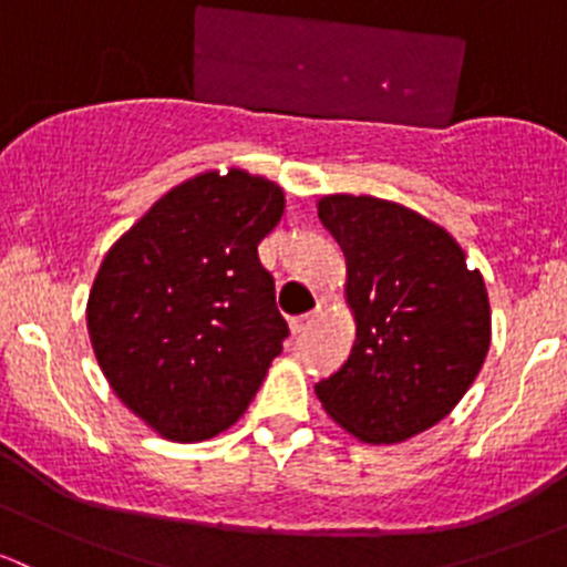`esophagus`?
Instances as JSON below:
<instances>
[{"mask_svg":"<svg viewBox=\"0 0 567 567\" xmlns=\"http://www.w3.org/2000/svg\"><path fill=\"white\" fill-rule=\"evenodd\" d=\"M320 318H323V310H320V307H316V310H312V312H307V316H301V318L293 320V331H296V334H305V331L310 329L312 323H318Z\"/></svg>","mask_w":567,"mask_h":567,"instance_id":"34e87169","label":"esophagus"}]
</instances>
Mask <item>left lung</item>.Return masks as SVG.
<instances>
[{"mask_svg":"<svg viewBox=\"0 0 567 567\" xmlns=\"http://www.w3.org/2000/svg\"><path fill=\"white\" fill-rule=\"evenodd\" d=\"M318 216L346 255L357 342L316 392L362 442H405L477 379L491 346L485 282L447 230L398 203L331 194Z\"/></svg>","mask_w":567,"mask_h":567,"instance_id":"left-lung-1","label":"left lung"}]
</instances>
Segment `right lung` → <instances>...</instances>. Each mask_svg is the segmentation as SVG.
<instances>
[{
    "instance_id": "add662e5",
    "label": "right lung",
    "mask_w": 567,
    "mask_h": 567,
    "mask_svg": "<svg viewBox=\"0 0 567 567\" xmlns=\"http://www.w3.org/2000/svg\"><path fill=\"white\" fill-rule=\"evenodd\" d=\"M277 183L230 169L164 194L104 257L87 329L114 394L173 442L227 431L260 390L288 323L257 244Z\"/></svg>"
}]
</instances>
